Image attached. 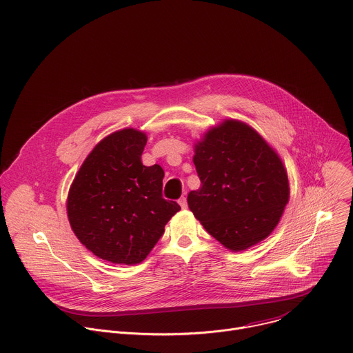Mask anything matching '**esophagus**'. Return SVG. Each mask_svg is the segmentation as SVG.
<instances>
[{
	"mask_svg": "<svg viewBox=\"0 0 353 353\" xmlns=\"http://www.w3.org/2000/svg\"><path fill=\"white\" fill-rule=\"evenodd\" d=\"M179 204H180V207H181L183 210H185V208H187V198H185V196H181V198L179 199Z\"/></svg>",
	"mask_w": 353,
	"mask_h": 353,
	"instance_id": "obj_1",
	"label": "esophagus"
}]
</instances>
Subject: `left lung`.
<instances>
[{
  "label": "left lung",
  "instance_id": "8db88e82",
  "mask_svg": "<svg viewBox=\"0 0 353 353\" xmlns=\"http://www.w3.org/2000/svg\"><path fill=\"white\" fill-rule=\"evenodd\" d=\"M192 162L201 185L188 208L211 236L243 251L272 233L289 201L288 172L253 127L223 120L196 141Z\"/></svg>",
  "mask_w": 353,
  "mask_h": 353
}]
</instances>
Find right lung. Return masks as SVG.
Listing matches in <instances>:
<instances>
[{
  "mask_svg": "<svg viewBox=\"0 0 353 353\" xmlns=\"http://www.w3.org/2000/svg\"><path fill=\"white\" fill-rule=\"evenodd\" d=\"M146 139L135 128L108 135L86 157L68 191L72 232L96 257L113 264L143 261L180 211L162 196L163 169L142 165Z\"/></svg>",
  "mask_w": 353,
  "mask_h": 353,
  "instance_id": "1",
  "label": "right lung"
}]
</instances>
